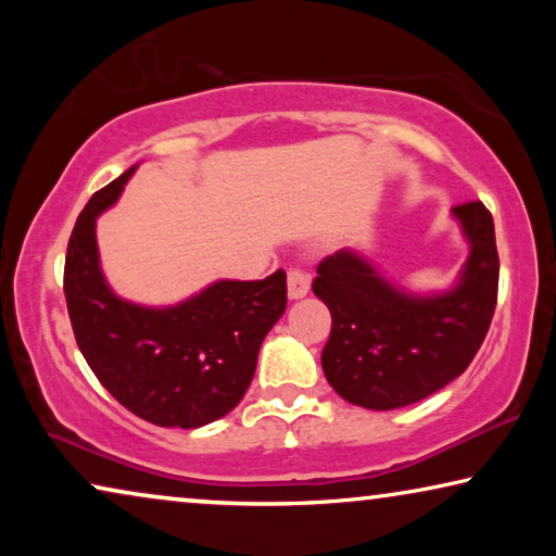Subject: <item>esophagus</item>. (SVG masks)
Returning <instances> with one entry per match:
<instances>
[{
	"label": "esophagus",
	"instance_id": "1",
	"mask_svg": "<svg viewBox=\"0 0 556 556\" xmlns=\"http://www.w3.org/2000/svg\"><path fill=\"white\" fill-rule=\"evenodd\" d=\"M308 288H311V278L306 276V273L299 268L288 270V299L291 301L303 299V295L308 293Z\"/></svg>",
	"mask_w": 556,
	"mask_h": 556
}]
</instances>
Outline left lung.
Instances as JSON below:
<instances>
[{
	"instance_id": "1",
	"label": "left lung",
	"mask_w": 556,
	"mask_h": 556,
	"mask_svg": "<svg viewBox=\"0 0 556 556\" xmlns=\"http://www.w3.org/2000/svg\"><path fill=\"white\" fill-rule=\"evenodd\" d=\"M453 217L468 240V261L447 291H405L354 250L318 263L314 293L331 311L321 367L339 397L367 409L407 407L473 362L496 308V232L481 202L458 204Z\"/></svg>"
}]
</instances>
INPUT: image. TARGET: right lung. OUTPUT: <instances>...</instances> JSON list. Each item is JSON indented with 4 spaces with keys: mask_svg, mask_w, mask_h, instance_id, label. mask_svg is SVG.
I'll list each match as a JSON object with an SVG mask.
<instances>
[{
    "mask_svg": "<svg viewBox=\"0 0 556 556\" xmlns=\"http://www.w3.org/2000/svg\"><path fill=\"white\" fill-rule=\"evenodd\" d=\"M136 166L90 197L65 255V301L88 367L126 409L159 428L225 417L253 382L265 333L286 311V273L217 280L177 306H139L103 276L96 219L118 202Z\"/></svg>",
    "mask_w": 556,
    "mask_h": 556,
    "instance_id": "right-lung-1",
    "label": "right lung"
}]
</instances>
